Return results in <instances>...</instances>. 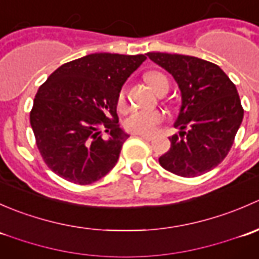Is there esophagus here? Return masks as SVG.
Segmentation results:
<instances>
[{"mask_svg":"<svg viewBox=\"0 0 259 259\" xmlns=\"http://www.w3.org/2000/svg\"><path fill=\"white\" fill-rule=\"evenodd\" d=\"M138 135H139L142 139L146 140V142H151V140H153V137H150V135H145V134H138Z\"/></svg>","mask_w":259,"mask_h":259,"instance_id":"esophagus-1","label":"esophagus"}]
</instances>
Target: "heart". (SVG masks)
<instances>
[{"instance_id": "obj_1", "label": "heart", "mask_w": 259, "mask_h": 259, "mask_svg": "<svg viewBox=\"0 0 259 259\" xmlns=\"http://www.w3.org/2000/svg\"><path fill=\"white\" fill-rule=\"evenodd\" d=\"M144 79L154 91H158L164 82H168V79L161 72L149 71L146 72ZM125 101V90L122 89L119 93L117 103L122 105ZM163 116L158 111H143L134 110L125 119L124 125L129 132L138 133V134H153L156 130V126L161 122Z\"/></svg>"}]
</instances>
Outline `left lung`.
Instances as JSON below:
<instances>
[{
  "instance_id": "8db88e82",
  "label": "left lung",
  "mask_w": 259,
  "mask_h": 259,
  "mask_svg": "<svg viewBox=\"0 0 259 259\" xmlns=\"http://www.w3.org/2000/svg\"><path fill=\"white\" fill-rule=\"evenodd\" d=\"M148 57L178 83L182 105L169 138L170 149L159 158L165 170L184 177L202 176L223 161L243 120L236 85L213 62L193 56L148 52Z\"/></svg>"
}]
</instances>
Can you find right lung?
Returning a JSON list of instances; mask_svg holds the SVG:
<instances>
[{"mask_svg": "<svg viewBox=\"0 0 259 259\" xmlns=\"http://www.w3.org/2000/svg\"><path fill=\"white\" fill-rule=\"evenodd\" d=\"M145 60L144 55L96 52L61 65L40 86L30 122L38 150L55 174L85 185L114 168L129 138L116 120L117 98Z\"/></svg>", "mask_w": 259, "mask_h": 259, "instance_id": "obj_1", "label": "right lung"}]
</instances>
